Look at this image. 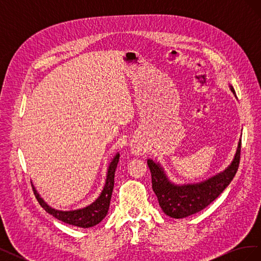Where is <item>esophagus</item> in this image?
<instances>
[{"label": "esophagus", "mask_w": 261, "mask_h": 261, "mask_svg": "<svg viewBox=\"0 0 261 261\" xmlns=\"http://www.w3.org/2000/svg\"><path fill=\"white\" fill-rule=\"evenodd\" d=\"M132 150H133V152L135 153V154H139L140 151H141V149L139 147H133Z\"/></svg>", "instance_id": "obj_1"}]
</instances>
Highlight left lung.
<instances>
[{"label": "left lung", "instance_id": "1", "mask_svg": "<svg viewBox=\"0 0 261 261\" xmlns=\"http://www.w3.org/2000/svg\"><path fill=\"white\" fill-rule=\"evenodd\" d=\"M231 90L235 94L232 86ZM241 145L242 141L240 140L232 163L223 172L199 184H173L165 175L160 164L149 159L147 163L151 172L152 189L165 215L174 219L186 218L201 211L218 198L219 195L230 185L239 170Z\"/></svg>", "mask_w": 261, "mask_h": 261}]
</instances>
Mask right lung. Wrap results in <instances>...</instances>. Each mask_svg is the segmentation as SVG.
Here are the masks:
<instances>
[{"label": "right lung", "mask_w": 261, "mask_h": 261, "mask_svg": "<svg viewBox=\"0 0 261 261\" xmlns=\"http://www.w3.org/2000/svg\"><path fill=\"white\" fill-rule=\"evenodd\" d=\"M118 159H120V153H116V155L113 158L112 162L110 163L108 169V175L106 185L103 187L101 195L98 197L97 200L92 202L89 206L86 208L73 210V211H60L51 208L48 203H46L34 187V194L38 202L40 203V206L54 218L58 220L63 221L64 223L80 226V227H91L96 224L100 223L103 218L107 216L110 207V201H111V196L114 187V174L115 169L117 167Z\"/></svg>", "instance_id": "add662e5"}]
</instances>
